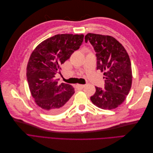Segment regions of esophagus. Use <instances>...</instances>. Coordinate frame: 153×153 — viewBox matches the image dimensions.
<instances>
[{"label":"esophagus","mask_w":153,"mask_h":153,"mask_svg":"<svg viewBox=\"0 0 153 153\" xmlns=\"http://www.w3.org/2000/svg\"><path fill=\"white\" fill-rule=\"evenodd\" d=\"M76 87L78 88V89H84V88L85 87V85L78 84V85H76Z\"/></svg>","instance_id":"obj_1"}]
</instances>
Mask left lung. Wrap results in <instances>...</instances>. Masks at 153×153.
<instances>
[{"label":"left lung","instance_id":"left-lung-1","mask_svg":"<svg viewBox=\"0 0 153 153\" xmlns=\"http://www.w3.org/2000/svg\"><path fill=\"white\" fill-rule=\"evenodd\" d=\"M89 41L94 48L97 59V69L103 73L104 89L96 87L91 96L94 105L104 110L117 108L126 99L132 83L130 59L123 46L110 36L89 33Z\"/></svg>","mask_w":153,"mask_h":153}]
</instances>
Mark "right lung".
Segmentation results:
<instances>
[{"instance_id": "add662e5", "label": "right lung", "mask_w": 153, "mask_h": 153, "mask_svg": "<svg viewBox=\"0 0 153 153\" xmlns=\"http://www.w3.org/2000/svg\"><path fill=\"white\" fill-rule=\"evenodd\" d=\"M84 37L55 35L37 46L30 55L27 67L29 89L36 103L48 114H61L70 105L75 89L64 83L59 84L55 75L61 69L60 66L80 48Z\"/></svg>"}]
</instances>
